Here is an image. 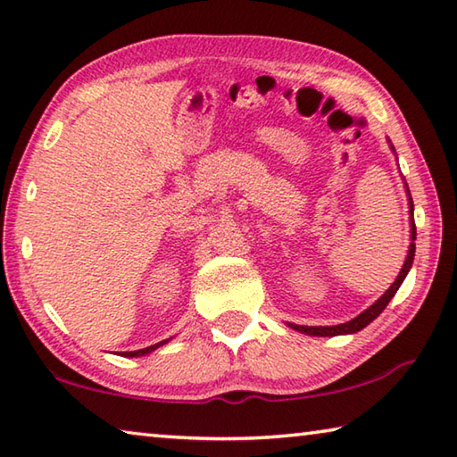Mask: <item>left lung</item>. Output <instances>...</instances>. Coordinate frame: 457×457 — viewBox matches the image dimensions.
Wrapping results in <instances>:
<instances>
[{
	"instance_id": "obj_1",
	"label": "left lung",
	"mask_w": 457,
	"mask_h": 457,
	"mask_svg": "<svg viewBox=\"0 0 457 457\" xmlns=\"http://www.w3.org/2000/svg\"><path fill=\"white\" fill-rule=\"evenodd\" d=\"M409 213H411V245H409V253H407V260L403 268H401V272L397 276V280L391 284V288L386 290L381 298L377 300L373 306H369L365 312H361L359 316H354L353 320L345 322V324H337V327H300V324H290L294 330H300V332H306V335H312V337H337V335H351V332H359L361 328H365L369 322H373L378 314H381L386 304L391 303V298L395 296V292L399 290V286L403 284L405 276L409 272V268L413 264V256H415V221H413V201L411 195H409Z\"/></svg>"
}]
</instances>
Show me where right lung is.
I'll use <instances>...</instances> for the list:
<instances>
[{
	"instance_id": "1",
	"label": "right lung",
	"mask_w": 457,
	"mask_h": 457,
	"mask_svg": "<svg viewBox=\"0 0 457 457\" xmlns=\"http://www.w3.org/2000/svg\"><path fill=\"white\" fill-rule=\"evenodd\" d=\"M165 343H167V340H161V343L146 346V349H141V351H130V353H122V354H125V357H143V354L151 353V351H154V349H159V346H161V345H165Z\"/></svg>"
}]
</instances>
